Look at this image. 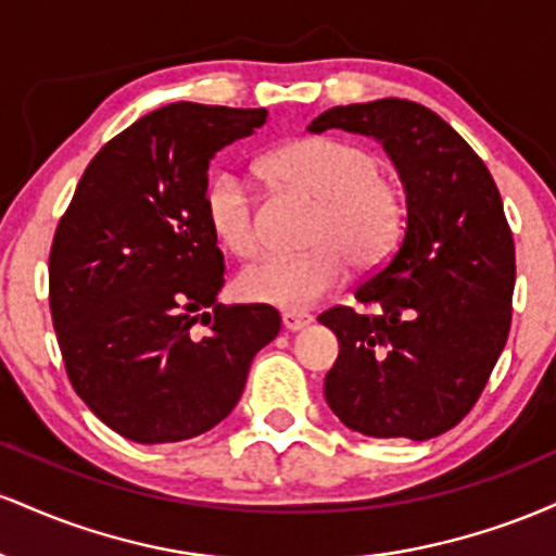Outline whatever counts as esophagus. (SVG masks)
<instances>
[{
	"mask_svg": "<svg viewBox=\"0 0 556 556\" xmlns=\"http://www.w3.org/2000/svg\"><path fill=\"white\" fill-rule=\"evenodd\" d=\"M282 324H285L287 331H298V329L308 327L311 316H308V314H298V311H285V314H282Z\"/></svg>",
	"mask_w": 556,
	"mask_h": 556,
	"instance_id": "esophagus-1",
	"label": "esophagus"
}]
</instances>
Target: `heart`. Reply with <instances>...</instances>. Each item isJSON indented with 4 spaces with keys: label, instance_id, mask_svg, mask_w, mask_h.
<instances>
[{
    "label": "heart",
    "instance_id": "b5f03b06",
    "mask_svg": "<svg viewBox=\"0 0 556 556\" xmlns=\"http://www.w3.org/2000/svg\"><path fill=\"white\" fill-rule=\"evenodd\" d=\"M274 182L316 198L305 253H277L240 274L242 298L305 311L344 282L350 262L374 269L392 256L407 225V198L381 175L379 159L353 140L308 136L287 140L261 162ZM203 214L214 238L238 258L261 251L256 198L245 177L222 172L203 190Z\"/></svg>",
    "mask_w": 556,
    "mask_h": 556
}]
</instances>
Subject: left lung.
Returning <instances> with one entry per match:
<instances>
[{
	"instance_id": "obj_1",
	"label": "left lung",
	"mask_w": 556,
	"mask_h": 556,
	"mask_svg": "<svg viewBox=\"0 0 556 556\" xmlns=\"http://www.w3.org/2000/svg\"><path fill=\"white\" fill-rule=\"evenodd\" d=\"M371 136L397 167L407 227L350 305L318 321L340 340L324 397L348 429L376 439L450 431L481 397L513 321L515 242L502 195L460 132L407 99L334 106L311 132Z\"/></svg>"
}]
</instances>
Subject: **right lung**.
Instances as JSON below:
<instances>
[{"mask_svg":"<svg viewBox=\"0 0 556 556\" xmlns=\"http://www.w3.org/2000/svg\"><path fill=\"white\" fill-rule=\"evenodd\" d=\"M266 114L193 101L146 114L91 159L56 225L49 305L70 384L130 442L214 429L279 334L271 305L216 303L225 256L203 214L214 154Z\"/></svg>","mask_w":556,"mask_h":556,"instance_id":"obj_1","label":"right lung"}]
</instances>
